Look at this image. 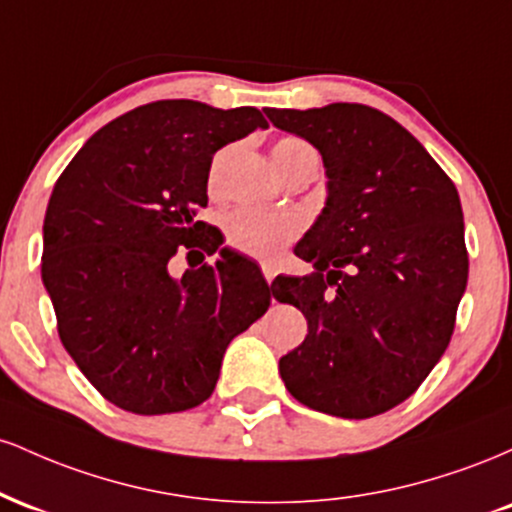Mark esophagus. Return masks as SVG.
I'll return each mask as SVG.
<instances>
[{
	"label": "esophagus",
	"mask_w": 512,
	"mask_h": 512,
	"mask_svg": "<svg viewBox=\"0 0 512 512\" xmlns=\"http://www.w3.org/2000/svg\"><path fill=\"white\" fill-rule=\"evenodd\" d=\"M262 274H264V279H267V284H272L274 276H276L272 264H262Z\"/></svg>",
	"instance_id": "1"
}]
</instances>
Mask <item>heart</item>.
Segmentation results:
<instances>
[{"label":"heart","mask_w":512,"mask_h":512,"mask_svg":"<svg viewBox=\"0 0 512 512\" xmlns=\"http://www.w3.org/2000/svg\"><path fill=\"white\" fill-rule=\"evenodd\" d=\"M276 168L284 175H289L291 170H296L303 163L315 161L317 154L308 142L298 137H281L272 149ZM219 166L221 158H216L214 168H211L209 185H216L219 178ZM303 223L298 216L293 214H281V211H264V209H250L240 207L233 209L231 214H226L223 219V233H226V243L233 250L245 252V255L260 257V260H274L276 255H281L289 245L301 236Z\"/></svg>","instance_id":"1"}]
</instances>
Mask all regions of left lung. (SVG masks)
Masks as SVG:
<instances>
[{"instance_id": "1", "label": "left lung", "mask_w": 512, "mask_h": 512, "mask_svg": "<svg viewBox=\"0 0 512 512\" xmlns=\"http://www.w3.org/2000/svg\"><path fill=\"white\" fill-rule=\"evenodd\" d=\"M322 154L330 197L296 255L310 276L274 279L308 337L281 356L305 407L370 419L414 395L448 349L467 286L460 195L414 137L380 110L332 103L264 110Z\"/></svg>"}]
</instances>
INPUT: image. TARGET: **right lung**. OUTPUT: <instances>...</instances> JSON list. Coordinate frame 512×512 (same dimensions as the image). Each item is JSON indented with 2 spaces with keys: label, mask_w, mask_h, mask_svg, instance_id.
Segmentation results:
<instances>
[{
  "label": "right lung",
  "mask_w": 512,
  "mask_h": 512,
  "mask_svg": "<svg viewBox=\"0 0 512 512\" xmlns=\"http://www.w3.org/2000/svg\"><path fill=\"white\" fill-rule=\"evenodd\" d=\"M267 127L257 108L139 105L98 129L55 182L43 226V281L57 332L88 383L132 414H173L211 397L226 346L267 313L255 264L223 252L175 282L178 249L214 255L199 221L211 158Z\"/></svg>",
  "instance_id": "add662e5"
}]
</instances>
